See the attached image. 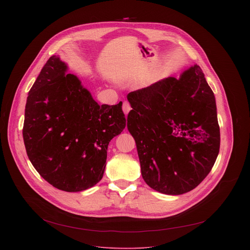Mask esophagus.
I'll return each mask as SVG.
<instances>
[{
    "label": "esophagus",
    "instance_id": "1",
    "mask_svg": "<svg viewBox=\"0 0 250 250\" xmlns=\"http://www.w3.org/2000/svg\"><path fill=\"white\" fill-rule=\"evenodd\" d=\"M130 109H132V107H130L129 103L126 102V101H125L124 104H123V111L125 112V114H127V113L130 111Z\"/></svg>",
    "mask_w": 250,
    "mask_h": 250
}]
</instances>
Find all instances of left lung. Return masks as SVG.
I'll list each match as a JSON object with an SVG mask.
<instances>
[{
    "instance_id": "left-lung-1",
    "label": "left lung",
    "mask_w": 250,
    "mask_h": 250,
    "mask_svg": "<svg viewBox=\"0 0 250 250\" xmlns=\"http://www.w3.org/2000/svg\"><path fill=\"white\" fill-rule=\"evenodd\" d=\"M127 129L142 176L161 193L182 194L211 171L220 150L215 95L198 64L127 94Z\"/></svg>"
}]
</instances>
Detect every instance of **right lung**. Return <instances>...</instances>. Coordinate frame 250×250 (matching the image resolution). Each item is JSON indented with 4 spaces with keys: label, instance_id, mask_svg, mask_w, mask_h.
Wrapping results in <instances>:
<instances>
[{
    "label": "right lung",
    "instance_id": "right-lung-1",
    "mask_svg": "<svg viewBox=\"0 0 250 250\" xmlns=\"http://www.w3.org/2000/svg\"><path fill=\"white\" fill-rule=\"evenodd\" d=\"M68 65L52 56L31 87L23 140L36 171L58 189L76 192L98 183L107 147L125 127L120 102L99 105Z\"/></svg>",
    "mask_w": 250,
    "mask_h": 250
}]
</instances>
